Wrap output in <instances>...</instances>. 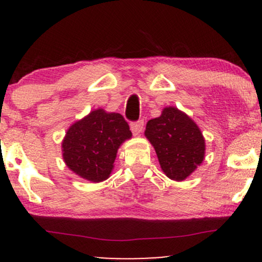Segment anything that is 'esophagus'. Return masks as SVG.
Instances as JSON below:
<instances>
[{
  "mask_svg": "<svg viewBox=\"0 0 262 262\" xmlns=\"http://www.w3.org/2000/svg\"><path fill=\"white\" fill-rule=\"evenodd\" d=\"M143 127H144L143 119H140V121H138V122L132 123V124H130V129H132V132H133L134 135L140 134L141 130H143Z\"/></svg>",
  "mask_w": 262,
  "mask_h": 262,
  "instance_id": "esophagus-1",
  "label": "esophagus"
}]
</instances>
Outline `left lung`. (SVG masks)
I'll return each instance as SVG.
<instances>
[{"mask_svg":"<svg viewBox=\"0 0 262 262\" xmlns=\"http://www.w3.org/2000/svg\"><path fill=\"white\" fill-rule=\"evenodd\" d=\"M145 137L154 146L164 173L183 181L202 164L206 143L202 132L186 113L175 107L146 123Z\"/></svg>","mask_w":262,"mask_h":262,"instance_id":"1","label":"left lung"}]
</instances>
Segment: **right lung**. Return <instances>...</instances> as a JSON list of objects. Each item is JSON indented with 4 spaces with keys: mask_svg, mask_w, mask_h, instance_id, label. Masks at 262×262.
Here are the masks:
<instances>
[{
    "mask_svg": "<svg viewBox=\"0 0 262 262\" xmlns=\"http://www.w3.org/2000/svg\"><path fill=\"white\" fill-rule=\"evenodd\" d=\"M130 138L122 114L98 108L68 129L61 144L62 159L77 176L91 182L104 181L112 172L119 146Z\"/></svg>",
    "mask_w": 262,
    "mask_h": 262,
    "instance_id": "right-lung-1",
    "label": "right lung"
}]
</instances>
